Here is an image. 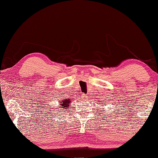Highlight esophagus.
Wrapping results in <instances>:
<instances>
[{"mask_svg":"<svg viewBox=\"0 0 158 158\" xmlns=\"http://www.w3.org/2000/svg\"><path fill=\"white\" fill-rule=\"evenodd\" d=\"M82 97H83V99H86L87 97H88V95H83V96H82Z\"/></svg>","mask_w":158,"mask_h":158,"instance_id":"obj_1","label":"esophagus"}]
</instances>
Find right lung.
Segmentation results:
<instances>
[{"label": "right lung", "mask_w": 158, "mask_h": 158, "mask_svg": "<svg viewBox=\"0 0 158 158\" xmlns=\"http://www.w3.org/2000/svg\"><path fill=\"white\" fill-rule=\"evenodd\" d=\"M60 105H59V108L60 110H68L69 109V106H70V102H71V100L70 99H64L63 100H60Z\"/></svg>", "instance_id": "1"}]
</instances>
